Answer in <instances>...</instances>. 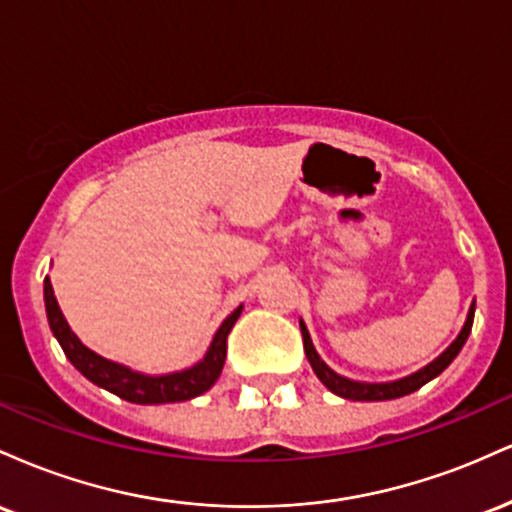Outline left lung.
Masks as SVG:
<instances>
[{
    "label": "left lung",
    "instance_id": "obj_1",
    "mask_svg": "<svg viewBox=\"0 0 512 512\" xmlns=\"http://www.w3.org/2000/svg\"><path fill=\"white\" fill-rule=\"evenodd\" d=\"M472 322H474V303L469 305L467 320H464L460 334H457L455 342H452L448 349L443 351V354H440L438 358H433L431 363H426V366L416 370V373L404 375V378H399V380H390V383H361V380L344 378V375H339L337 370H332L330 366H327V363L320 358V354H317L315 346H313V339H310V332H308V327H305L303 320H301V332H303L305 356H308L315 375L320 378V383L325 385L327 390L334 392V395L344 397V399H354V402H385V399H397V397L411 395V392H416L419 387L431 383L433 378H438V375L443 373V370L448 368L452 361H455V356L462 351L469 332H472Z\"/></svg>",
    "mask_w": 512,
    "mask_h": 512
}]
</instances>
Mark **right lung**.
Masks as SVG:
<instances>
[{"label": "right lung", "instance_id": "add662e5", "mask_svg": "<svg viewBox=\"0 0 512 512\" xmlns=\"http://www.w3.org/2000/svg\"><path fill=\"white\" fill-rule=\"evenodd\" d=\"M43 293L50 330L55 334L57 342H60L64 356L72 361V366L79 370L86 380H91L93 385L103 387V390L113 392V395L127 399V402L132 404L187 402V399L204 395V392L219 380L223 361H226V337L228 332L233 330V325H236L240 313H243V305H238V308L221 322L214 339H211L207 354H204L202 361H197L195 366L175 370V373L149 375L132 370L129 366H122V363L108 361V358H103L101 354L88 349V346L72 332L69 322L64 320L60 303H57L55 291H52L50 276H45Z\"/></svg>", "mask_w": 512, "mask_h": 512}]
</instances>
